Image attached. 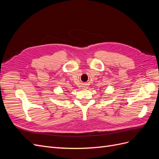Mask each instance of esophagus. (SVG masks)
I'll return each mask as SVG.
<instances>
[{
  "label": "esophagus",
  "instance_id": "obj_1",
  "mask_svg": "<svg viewBox=\"0 0 159 159\" xmlns=\"http://www.w3.org/2000/svg\"><path fill=\"white\" fill-rule=\"evenodd\" d=\"M85 88H87V87H85ZM85 88V89H86V88Z\"/></svg>",
  "mask_w": 159,
  "mask_h": 159
}]
</instances>
